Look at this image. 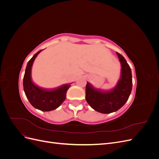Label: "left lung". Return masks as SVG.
I'll return each instance as SVG.
<instances>
[{
    "instance_id": "8db88e82",
    "label": "left lung",
    "mask_w": 159,
    "mask_h": 159,
    "mask_svg": "<svg viewBox=\"0 0 159 159\" xmlns=\"http://www.w3.org/2000/svg\"><path fill=\"white\" fill-rule=\"evenodd\" d=\"M121 64V75L116 85L109 90L95 88L87 82L85 99L90 107L102 113L117 111L125 104L132 90V74L127 61L117 52Z\"/></svg>"
}]
</instances>
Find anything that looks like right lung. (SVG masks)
Listing matches in <instances>:
<instances>
[{"mask_svg":"<svg viewBox=\"0 0 159 159\" xmlns=\"http://www.w3.org/2000/svg\"><path fill=\"white\" fill-rule=\"evenodd\" d=\"M42 50L36 54L28 62L23 79V87L25 95L34 107L42 111H50L60 106L66 98L67 91L71 84H63L59 87L46 89L40 87L32 80V68L34 61Z\"/></svg>","mask_w":159,"mask_h":159,"instance_id":"add662e5","label":"right lung"}]
</instances>
